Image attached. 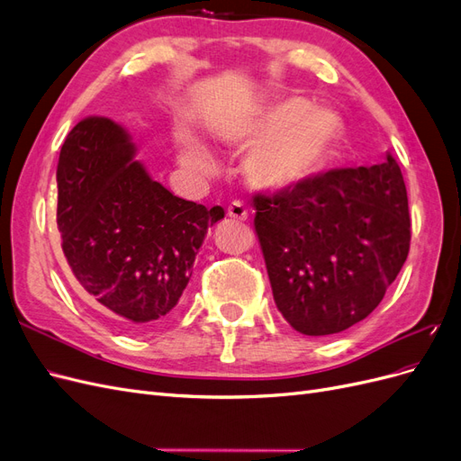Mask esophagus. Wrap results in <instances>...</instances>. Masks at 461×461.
<instances>
[{"mask_svg": "<svg viewBox=\"0 0 461 461\" xmlns=\"http://www.w3.org/2000/svg\"><path fill=\"white\" fill-rule=\"evenodd\" d=\"M248 205L244 202H232L229 207H227V215L234 221H246L248 219Z\"/></svg>", "mask_w": 461, "mask_h": 461, "instance_id": "1", "label": "esophagus"}]
</instances>
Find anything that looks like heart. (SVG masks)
Instances as JSON below:
<instances>
[{"label": "heart", "mask_w": 461, "mask_h": 461, "mask_svg": "<svg viewBox=\"0 0 461 461\" xmlns=\"http://www.w3.org/2000/svg\"><path fill=\"white\" fill-rule=\"evenodd\" d=\"M340 134V119L327 107H310L303 97H285L252 111L229 109L209 129L212 140L225 149H246L244 171L249 183L283 192L303 186L325 165ZM178 161L188 171L209 175L213 158L190 132L176 138Z\"/></svg>", "instance_id": "1"}]
</instances>
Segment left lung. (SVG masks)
I'll return each instance as SVG.
<instances>
[{"label":"left lung","mask_w":461,"mask_h":461,"mask_svg":"<svg viewBox=\"0 0 461 461\" xmlns=\"http://www.w3.org/2000/svg\"><path fill=\"white\" fill-rule=\"evenodd\" d=\"M254 227L278 312L308 337L346 330L381 303L410 252L396 159L321 173L254 196Z\"/></svg>","instance_id":"1"}]
</instances>
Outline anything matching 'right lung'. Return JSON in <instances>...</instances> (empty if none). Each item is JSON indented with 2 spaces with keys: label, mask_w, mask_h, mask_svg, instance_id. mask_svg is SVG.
I'll return each instance as SVG.
<instances>
[{
  "label": "right lung",
  "mask_w": 461,
  "mask_h": 461,
  "mask_svg": "<svg viewBox=\"0 0 461 461\" xmlns=\"http://www.w3.org/2000/svg\"><path fill=\"white\" fill-rule=\"evenodd\" d=\"M221 205L183 200L151 180L121 124L88 117L58 163L61 248L82 290L131 332L175 313Z\"/></svg>",
  "instance_id": "obj_1"
}]
</instances>
